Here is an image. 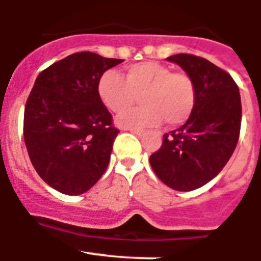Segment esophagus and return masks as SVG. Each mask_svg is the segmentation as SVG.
<instances>
[{
  "instance_id": "esophagus-1",
  "label": "esophagus",
  "mask_w": 261,
  "mask_h": 261,
  "mask_svg": "<svg viewBox=\"0 0 261 261\" xmlns=\"http://www.w3.org/2000/svg\"><path fill=\"white\" fill-rule=\"evenodd\" d=\"M127 130L130 131V133L135 134V135H138V136H142V135H144L145 133H147V131H145V130H142V128H134V127H130V128H127Z\"/></svg>"
}]
</instances>
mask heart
<instances>
[{"mask_svg":"<svg viewBox=\"0 0 261 261\" xmlns=\"http://www.w3.org/2000/svg\"><path fill=\"white\" fill-rule=\"evenodd\" d=\"M97 95L114 113L133 107L142 96V108L127 110L117 119L125 127L154 126L163 119L169 126H179L190 118L196 102L195 84L189 75L171 71L156 61L130 65L125 78L114 70H107L98 78Z\"/></svg>","mask_w":261,"mask_h":261,"instance_id":"b5f03b06","label":"heart"}]
</instances>
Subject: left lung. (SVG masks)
Instances as JSON below:
<instances>
[{
    "label": "left lung",
    "mask_w": 261,
    "mask_h": 261,
    "mask_svg": "<svg viewBox=\"0 0 261 261\" xmlns=\"http://www.w3.org/2000/svg\"><path fill=\"white\" fill-rule=\"evenodd\" d=\"M166 60L192 79L196 102L186 123L164 135L149 163L166 186L191 191L213 179L233 154L241 131V95L230 74L205 58L179 53Z\"/></svg>",
    "instance_id": "8db88e82"
}]
</instances>
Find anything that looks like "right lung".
Listing matches in <instances>:
<instances>
[{
    "instance_id": "obj_1",
    "label": "right lung",
    "mask_w": 261,
    "mask_h": 261,
    "mask_svg": "<svg viewBox=\"0 0 261 261\" xmlns=\"http://www.w3.org/2000/svg\"><path fill=\"white\" fill-rule=\"evenodd\" d=\"M122 61L79 51L35 81L25 102L24 143L37 174L62 194L88 191L107 170L119 130L98 98L97 82Z\"/></svg>"
}]
</instances>
